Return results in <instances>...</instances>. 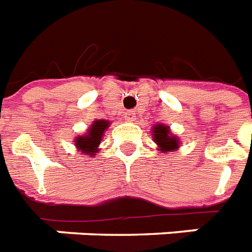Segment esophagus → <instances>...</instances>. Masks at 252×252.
<instances>
[{
  "mask_svg": "<svg viewBox=\"0 0 252 252\" xmlns=\"http://www.w3.org/2000/svg\"><path fill=\"white\" fill-rule=\"evenodd\" d=\"M124 119L126 122H134L136 120V113H134V111H126L124 113Z\"/></svg>",
  "mask_w": 252,
  "mask_h": 252,
  "instance_id": "esophagus-1",
  "label": "esophagus"
}]
</instances>
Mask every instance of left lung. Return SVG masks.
Instances as JSON below:
<instances>
[{"label": "left lung", "mask_w": 252, "mask_h": 252, "mask_svg": "<svg viewBox=\"0 0 252 252\" xmlns=\"http://www.w3.org/2000/svg\"><path fill=\"white\" fill-rule=\"evenodd\" d=\"M152 137L153 141L158 145V151L160 152H170L176 151L180 147V140L177 136L172 134L169 126L165 124H156L152 128Z\"/></svg>", "instance_id": "8db88e82"}]
</instances>
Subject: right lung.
<instances>
[{"mask_svg":"<svg viewBox=\"0 0 252 252\" xmlns=\"http://www.w3.org/2000/svg\"><path fill=\"white\" fill-rule=\"evenodd\" d=\"M108 126V120H95L92 123V126L88 128L87 133L83 136H78L75 139V147L78 148V151L82 155L95 156V153L99 149V144L103 139V134Z\"/></svg>","mask_w":252,"mask_h":252,"instance_id":"obj_1","label":"right lung"}]
</instances>
